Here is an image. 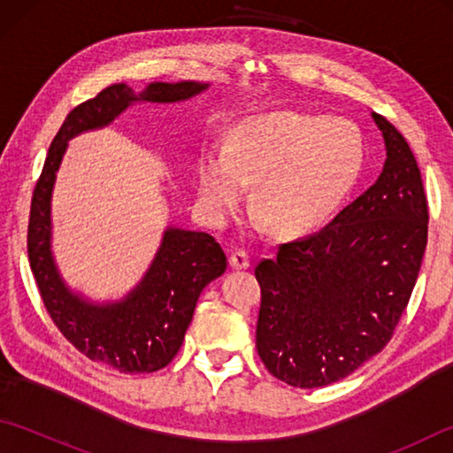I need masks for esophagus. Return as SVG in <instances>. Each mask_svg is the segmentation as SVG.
<instances>
[{
	"label": "esophagus",
	"mask_w": 453,
	"mask_h": 453,
	"mask_svg": "<svg viewBox=\"0 0 453 453\" xmlns=\"http://www.w3.org/2000/svg\"><path fill=\"white\" fill-rule=\"evenodd\" d=\"M229 266L235 268V271H242V268H249L251 266V257L245 251V249H235L229 255Z\"/></svg>",
	"instance_id": "obj_1"
}]
</instances>
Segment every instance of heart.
Masks as SVG:
<instances>
[{
	"instance_id": "heart-1",
	"label": "heart",
	"mask_w": 453,
	"mask_h": 453,
	"mask_svg": "<svg viewBox=\"0 0 453 453\" xmlns=\"http://www.w3.org/2000/svg\"><path fill=\"white\" fill-rule=\"evenodd\" d=\"M365 163L360 128L346 119L278 111L242 120L226 142H210L196 163L198 204L226 221L255 178L257 219L303 234L329 219Z\"/></svg>"
}]
</instances>
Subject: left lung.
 Wrapping results in <instances>:
<instances>
[{"mask_svg":"<svg viewBox=\"0 0 453 453\" xmlns=\"http://www.w3.org/2000/svg\"><path fill=\"white\" fill-rule=\"evenodd\" d=\"M388 159L380 179L321 232L255 266L257 350L292 388L339 381L381 352L407 310L428 242V202L407 140L372 112Z\"/></svg>","mask_w":453,"mask_h":453,"instance_id":"obj_1","label":"left lung"}]
</instances>
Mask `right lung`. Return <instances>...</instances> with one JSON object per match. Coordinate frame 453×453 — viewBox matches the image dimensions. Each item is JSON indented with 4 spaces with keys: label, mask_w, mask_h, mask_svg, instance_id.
Instances as JSON below:
<instances>
[{
    "label": "right lung",
    "mask_w": 453,
    "mask_h": 453,
    "mask_svg": "<svg viewBox=\"0 0 453 453\" xmlns=\"http://www.w3.org/2000/svg\"><path fill=\"white\" fill-rule=\"evenodd\" d=\"M206 83H151L140 95L117 83L78 104L50 143L31 200L27 251L35 282L54 325L81 354L127 373H151L175 358L200 292L221 276L227 258L211 235L167 229L143 282L127 300L93 305L64 286L50 253V192L65 142L109 124L132 101L175 103L206 89Z\"/></svg>",
    "instance_id": "add662e5"
}]
</instances>
